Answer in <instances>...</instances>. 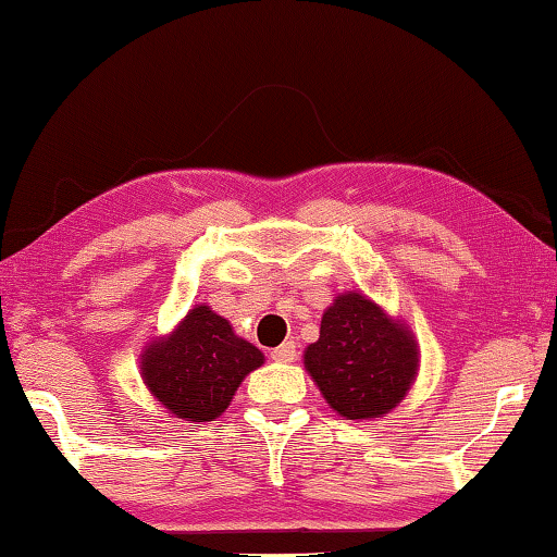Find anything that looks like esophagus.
I'll list each match as a JSON object with an SVG mask.
<instances>
[{"mask_svg":"<svg viewBox=\"0 0 557 557\" xmlns=\"http://www.w3.org/2000/svg\"><path fill=\"white\" fill-rule=\"evenodd\" d=\"M296 343L294 341H286V343H281L278 348H273L271 350V358L276 360V362H294L296 360Z\"/></svg>","mask_w":557,"mask_h":557,"instance_id":"obj_1","label":"esophagus"}]
</instances>
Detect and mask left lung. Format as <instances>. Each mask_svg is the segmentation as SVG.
Here are the masks:
<instances>
[{
    "mask_svg": "<svg viewBox=\"0 0 557 557\" xmlns=\"http://www.w3.org/2000/svg\"><path fill=\"white\" fill-rule=\"evenodd\" d=\"M417 362V343L405 325L352 290L323 313L321 338L306 350V368L325 403L348 419H372L397 407Z\"/></svg>",
    "mask_w": 557,
    "mask_h": 557,
    "instance_id": "8db88e82",
    "label": "left lung"
}]
</instances>
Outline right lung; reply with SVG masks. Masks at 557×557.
<instances>
[{
  "mask_svg": "<svg viewBox=\"0 0 557 557\" xmlns=\"http://www.w3.org/2000/svg\"><path fill=\"white\" fill-rule=\"evenodd\" d=\"M263 355L236 338L226 318L197 306L177 331L143 355V380L158 403L187 422H212Z\"/></svg>",
  "mask_w": 557,
  "mask_h": 557,
  "instance_id": "add662e5",
  "label": "right lung"
}]
</instances>
